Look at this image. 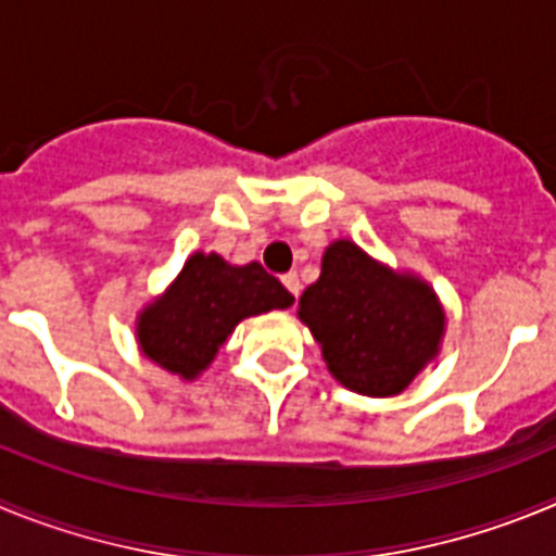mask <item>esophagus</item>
I'll use <instances>...</instances> for the list:
<instances>
[{"instance_id":"obj_1","label":"esophagus","mask_w":556,"mask_h":556,"mask_svg":"<svg viewBox=\"0 0 556 556\" xmlns=\"http://www.w3.org/2000/svg\"><path fill=\"white\" fill-rule=\"evenodd\" d=\"M281 281H283V287H287L289 292L294 294V298L301 294V278H298V273H287V275H283V278H281Z\"/></svg>"}]
</instances>
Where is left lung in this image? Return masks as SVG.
<instances>
[{"label":"left lung","instance_id":"8db88e82","mask_svg":"<svg viewBox=\"0 0 556 556\" xmlns=\"http://www.w3.org/2000/svg\"><path fill=\"white\" fill-rule=\"evenodd\" d=\"M298 317L323 348L328 372L367 397L401 395L440 356L445 337L434 287L387 267L351 239L328 244Z\"/></svg>","mask_w":556,"mask_h":556}]
</instances>
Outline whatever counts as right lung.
<instances>
[{
    "label": "right lung",
    "mask_w": 556,
    "mask_h": 556,
    "mask_svg": "<svg viewBox=\"0 0 556 556\" xmlns=\"http://www.w3.org/2000/svg\"><path fill=\"white\" fill-rule=\"evenodd\" d=\"M292 303V294L258 262L230 264L219 253L198 250L164 294L141 308L136 342L161 370L194 381L239 323Z\"/></svg>",
    "instance_id": "1"
}]
</instances>
